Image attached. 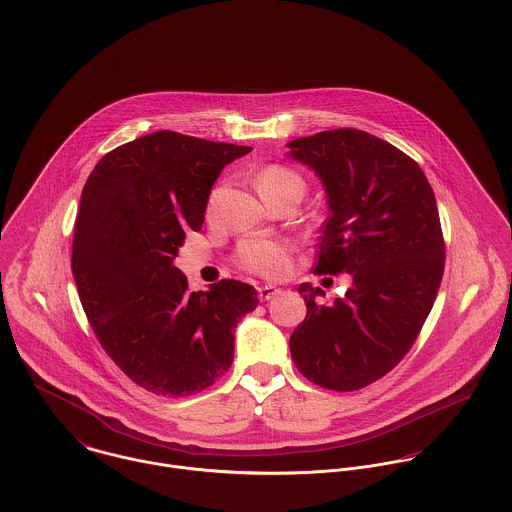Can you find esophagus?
<instances>
[{
    "label": "esophagus",
    "mask_w": 512,
    "mask_h": 512,
    "mask_svg": "<svg viewBox=\"0 0 512 512\" xmlns=\"http://www.w3.org/2000/svg\"><path fill=\"white\" fill-rule=\"evenodd\" d=\"M278 293H280V288H276V286H262V288H258L260 301H268V299H272Z\"/></svg>",
    "instance_id": "34e87169"
}]
</instances>
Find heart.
I'll return each instance as SVG.
<instances>
[{"label":"heart","mask_w":512,"mask_h":512,"mask_svg":"<svg viewBox=\"0 0 512 512\" xmlns=\"http://www.w3.org/2000/svg\"><path fill=\"white\" fill-rule=\"evenodd\" d=\"M256 185L260 195L272 205L299 203L305 195V177L284 163H270L262 167L256 175ZM220 189H215L207 203V215H213L219 203ZM234 262L256 276L262 278H282L290 268V244L274 238H246L234 250Z\"/></svg>","instance_id":"1"}]
</instances>
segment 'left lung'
Here are the masks:
<instances>
[{"label":"left lung","instance_id":"8db88e82","mask_svg":"<svg viewBox=\"0 0 512 512\" xmlns=\"http://www.w3.org/2000/svg\"><path fill=\"white\" fill-rule=\"evenodd\" d=\"M290 147L321 177L331 209L313 274L353 276L331 305L317 301L319 288H297L307 315L290 337L293 363L321 388L361 390L406 357L436 301L445 268L436 197L410 155L363 130Z\"/></svg>","mask_w":512,"mask_h":512}]
</instances>
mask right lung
<instances>
[{"mask_svg":"<svg viewBox=\"0 0 512 512\" xmlns=\"http://www.w3.org/2000/svg\"><path fill=\"white\" fill-rule=\"evenodd\" d=\"M250 149L161 130L108 151L82 189L71 260L82 309L108 357L153 394L213 386L238 319L258 305L238 280L189 292L173 266L222 167Z\"/></svg>","mask_w":512,"mask_h":512,"instance_id":"obj_1","label":"right lung"}]
</instances>
